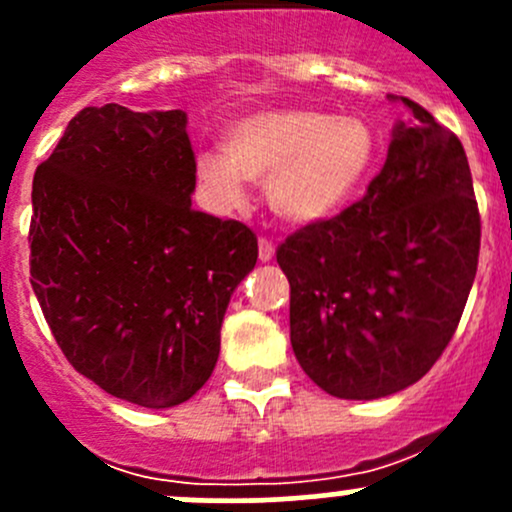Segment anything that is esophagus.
Listing matches in <instances>:
<instances>
[{"label": "esophagus", "mask_w": 512, "mask_h": 512, "mask_svg": "<svg viewBox=\"0 0 512 512\" xmlns=\"http://www.w3.org/2000/svg\"><path fill=\"white\" fill-rule=\"evenodd\" d=\"M272 257H275V245H272V240H267V237H260V260L270 262Z\"/></svg>", "instance_id": "esophagus-1"}]
</instances>
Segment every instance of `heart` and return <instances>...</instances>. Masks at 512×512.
Masks as SVG:
<instances>
[{
    "label": "heart",
    "instance_id": "heart-1",
    "mask_svg": "<svg viewBox=\"0 0 512 512\" xmlns=\"http://www.w3.org/2000/svg\"><path fill=\"white\" fill-rule=\"evenodd\" d=\"M379 141L359 116L317 108L260 111L232 123L223 153L198 158V178L220 210L247 205V183H265L270 208L287 223L332 218L374 170Z\"/></svg>",
    "mask_w": 512,
    "mask_h": 512
}]
</instances>
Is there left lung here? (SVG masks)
Listing matches in <instances>:
<instances>
[{
    "label": "left lung",
    "instance_id": "8db88e82",
    "mask_svg": "<svg viewBox=\"0 0 512 512\" xmlns=\"http://www.w3.org/2000/svg\"><path fill=\"white\" fill-rule=\"evenodd\" d=\"M364 198L299 227L277 247L289 280V339L304 374L339 399L416 384L461 322L478 270L480 213L453 131L401 96Z\"/></svg>",
    "mask_w": 512,
    "mask_h": 512
}]
</instances>
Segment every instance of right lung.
Returning <instances> with one entry per match:
<instances>
[{"mask_svg": "<svg viewBox=\"0 0 512 512\" xmlns=\"http://www.w3.org/2000/svg\"><path fill=\"white\" fill-rule=\"evenodd\" d=\"M183 111L76 113L32 185V287L69 364L146 409L188 401L215 369L230 294L257 262L240 220L190 205Z\"/></svg>", "mask_w": 512, "mask_h": 512, "instance_id": "obj_1", "label": "right lung"}]
</instances>
